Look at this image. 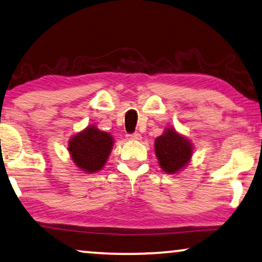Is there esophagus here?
<instances>
[{
    "label": "esophagus",
    "mask_w": 262,
    "mask_h": 262,
    "mask_svg": "<svg viewBox=\"0 0 262 262\" xmlns=\"http://www.w3.org/2000/svg\"><path fill=\"white\" fill-rule=\"evenodd\" d=\"M127 138L129 140H141V135L139 133H133V134H127Z\"/></svg>",
    "instance_id": "34e87169"
}]
</instances>
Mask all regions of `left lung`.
Returning <instances> with one entry per match:
<instances>
[{
  "label": "left lung",
  "mask_w": 262,
  "mask_h": 262,
  "mask_svg": "<svg viewBox=\"0 0 262 262\" xmlns=\"http://www.w3.org/2000/svg\"><path fill=\"white\" fill-rule=\"evenodd\" d=\"M154 149L160 167L169 174L185 167L192 157L191 142L173 128H167L163 135L158 136Z\"/></svg>",
  "instance_id": "8db88e82"
}]
</instances>
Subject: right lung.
Returning a JSON list of instances; mask_svg holds the SVG:
<instances>
[{"label": "right lung", "mask_w": 262, "mask_h": 262, "mask_svg": "<svg viewBox=\"0 0 262 262\" xmlns=\"http://www.w3.org/2000/svg\"><path fill=\"white\" fill-rule=\"evenodd\" d=\"M113 145L114 139L109 133L99 130L96 126H89L70 140L69 152L77 167L94 173L104 166Z\"/></svg>", "instance_id": "1"}]
</instances>
